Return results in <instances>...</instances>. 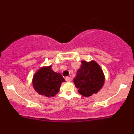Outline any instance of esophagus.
I'll return each instance as SVG.
<instances>
[{
	"label": "esophagus",
	"mask_w": 134,
	"mask_h": 134,
	"mask_svg": "<svg viewBox=\"0 0 134 134\" xmlns=\"http://www.w3.org/2000/svg\"><path fill=\"white\" fill-rule=\"evenodd\" d=\"M65 80H66V81H67V82H70V81H71V80H72L71 77H66Z\"/></svg>",
	"instance_id": "34e87169"
}]
</instances>
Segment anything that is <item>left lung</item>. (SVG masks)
<instances>
[{
  "mask_svg": "<svg viewBox=\"0 0 134 134\" xmlns=\"http://www.w3.org/2000/svg\"><path fill=\"white\" fill-rule=\"evenodd\" d=\"M81 64L74 83L81 95L89 97L102 88L105 79L101 67L94 60L89 62L83 60Z\"/></svg>",
  "mask_w": 134,
  "mask_h": 134,
  "instance_id": "obj_1",
  "label": "left lung"
}]
</instances>
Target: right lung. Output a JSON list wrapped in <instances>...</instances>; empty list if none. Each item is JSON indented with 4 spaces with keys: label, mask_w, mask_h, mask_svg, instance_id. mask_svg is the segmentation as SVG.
Here are the masks:
<instances>
[{
    "label": "right lung",
    "mask_w": 134,
    "mask_h": 134,
    "mask_svg": "<svg viewBox=\"0 0 134 134\" xmlns=\"http://www.w3.org/2000/svg\"><path fill=\"white\" fill-rule=\"evenodd\" d=\"M63 82L65 79L62 75L53 71L50 65L41 67L35 74L32 84L38 94L50 98L58 93Z\"/></svg>",
    "instance_id": "right-lung-1"
}]
</instances>
